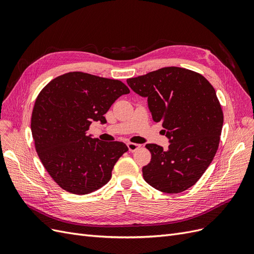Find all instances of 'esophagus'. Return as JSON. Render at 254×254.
Instances as JSON below:
<instances>
[{
  "label": "esophagus",
  "mask_w": 254,
  "mask_h": 254,
  "mask_svg": "<svg viewBox=\"0 0 254 254\" xmlns=\"http://www.w3.org/2000/svg\"><path fill=\"white\" fill-rule=\"evenodd\" d=\"M127 148H128L129 152H135L139 148H140V144H137V143H134V142H128L127 143Z\"/></svg>",
  "instance_id": "obj_1"
}]
</instances>
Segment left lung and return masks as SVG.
I'll return each instance as SVG.
<instances>
[{"instance_id":"8db88e82","label":"left lung","mask_w":254,"mask_h":254,"mask_svg":"<svg viewBox=\"0 0 254 254\" xmlns=\"http://www.w3.org/2000/svg\"><path fill=\"white\" fill-rule=\"evenodd\" d=\"M135 93L148 98L155 122L170 138L169 150L148 143L151 161L144 181L163 193L186 191L198 182L218 149L224 114L215 89L200 73L162 67L127 80Z\"/></svg>"}]
</instances>
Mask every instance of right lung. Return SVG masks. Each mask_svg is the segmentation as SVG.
<instances>
[{"mask_svg":"<svg viewBox=\"0 0 254 254\" xmlns=\"http://www.w3.org/2000/svg\"><path fill=\"white\" fill-rule=\"evenodd\" d=\"M128 93L120 80L82 71L57 77L39 93L30 124L35 148L47 173L63 190L84 195L109 183L127 146L92 138L87 130L93 120L105 124L104 114Z\"/></svg>","mask_w":254,"mask_h":254,"instance_id":"add662e5","label":"right lung"}]
</instances>
